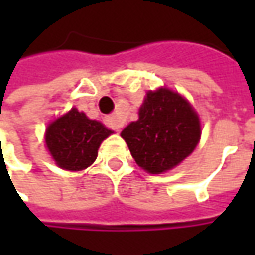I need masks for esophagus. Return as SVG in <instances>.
<instances>
[{
    "label": "esophagus",
    "mask_w": 255,
    "mask_h": 255,
    "mask_svg": "<svg viewBox=\"0 0 255 255\" xmlns=\"http://www.w3.org/2000/svg\"><path fill=\"white\" fill-rule=\"evenodd\" d=\"M105 123H106L111 129H113L115 132H121V130H122V123L119 122L113 115L106 116V118H105Z\"/></svg>",
    "instance_id": "obj_1"
}]
</instances>
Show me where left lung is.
I'll use <instances>...</instances> for the list:
<instances>
[{"label": "left lung", "mask_w": 255, "mask_h": 255, "mask_svg": "<svg viewBox=\"0 0 255 255\" xmlns=\"http://www.w3.org/2000/svg\"><path fill=\"white\" fill-rule=\"evenodd\" d=\"M200 121L190 103L170 89L147 92L139 119L121 133L132 157L159 174L183 162L200 139Z\"/></svg>", "instance_id": "8db88e82"}]
</instances>
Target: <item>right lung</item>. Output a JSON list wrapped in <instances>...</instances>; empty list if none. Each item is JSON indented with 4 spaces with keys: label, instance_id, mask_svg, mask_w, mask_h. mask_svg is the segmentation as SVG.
Returning a JSON list of instances; mask_svg holds the SVG:
<instances>
[{
    "label": "right lung",
    "instance_id": "right-lung-1",
    "mask_svg": "<svg viewBox=\"0 0 255 255\" xmlns=\"http://www.w3.org/2000/svg\"><path fill=\"white\" fill-rule=\"evenodd\" d=\"M111 133L102 123L88 119L74 108L48 126L45 142L59 167L79 171L95 162L101 143Z\"/></svg>",
    "mask_w": 255,
    "mask_h": 255
}]
</instances>
